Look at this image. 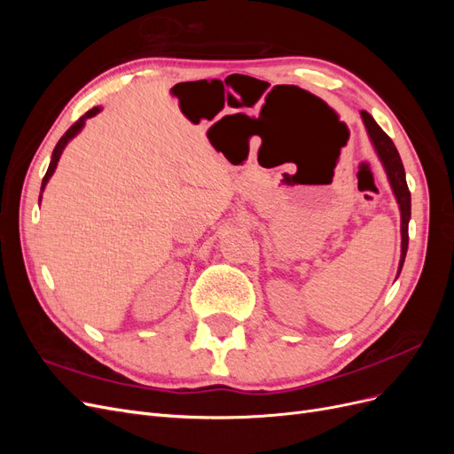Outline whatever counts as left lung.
<instances>
[{
  "instance_id": "1",
  "label": "left lung",
  "mask_w": 454,
  "mask_h": 454,
  "mask_svg": "<svg viewBox=\"0 0 454 454\" xmlns=\"http://www.w3.org/2000/svg\"><path fill=\"white\" fill-rule=\"evenodd\" d=\"M364 125L367 129V134L371 142L375 145V151L379 153L384 168H387L390 185L394 189V195L397 199V204H400L402 210V259H400V272L403 267V261L407 255V246H409V219H411V193L405 182V170H403V162L400 159V153L390 140V136L384 132L375 119L371 117L367 112H362Z\"/></svg>"
}]
</instances>
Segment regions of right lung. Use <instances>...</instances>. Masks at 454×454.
Masks as SVG:
<instances>
[{"label": "right lung", "mask_w": 454, "mask_h": 454, "mask_svg": "<svg viewBox=\"0 0 454 454\" xmlns=\"http://www.w3.org/2000/svg\"><path fill=\"white\" fill-rule=\"evenodd\" d=\"M100 112V107H92V109H89V112L81 117L79 121H75L74 125L66 130V134L62 136V138L59 140V144H57V147H54V151H52V159H51V164H49V168H47V174H45V177H43V184H41V191H43V187L47 185V182H49V177L52 176V172H54V168H57V164H59V159H60V155H62V149L66 147V144L70 142L74 136L83 129V125H85V119H89V117H92V115H96Z\"/></svg>", "instance_id": "right-lung-1"}]
</instances>
